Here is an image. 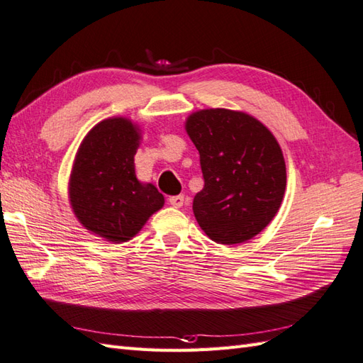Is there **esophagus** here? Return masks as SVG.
<instances>
[{
	"label": "esophagus",
	"instance_id": "obj_1",
	"mask_svg": "<svg viewBox=\"0 0 363 363\" xmlns=\"http://www.w3.org/2000/svg\"><path fill=\"white\" fill-rule=\"evenodd\" d=\"M168 202H170V206H173V207H176V208H179V207L184 206L185 198H184V195H176V196H170V198H168Z\"/></svg>",
	"mask_w": 363,
	"mask_h": 363
}]
</instances>
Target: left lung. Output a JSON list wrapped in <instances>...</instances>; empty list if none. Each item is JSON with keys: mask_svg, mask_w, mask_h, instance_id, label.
Returning a JSON list of instances; mask_svg holds the SVG:
<instances>
[{"mask_svg": "<svg viewBox=\"0 0 363 363\" xmlns=\"http://www.w3.org/2000/svg\"><path fill=\"white\" fill-rule=\"evenodd\" d=\"M185 128L199 151L204 187L193 213L208 238L237 244L254 238L280 208L286 189L281 148L254 117L230 109H202Z\"/></svg>", "mask_w": 363, "mask_h": 363, "instance_id": "left-lung-1", "label": "left lung"}]
</instances>
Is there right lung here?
<instances>
[{
	"label": "right lung",
	"mask_w": 363,
	"mask_h": 363,
	"mask_svg": "<svg viewBox=\"0 0 363 363\" xmlns=\"http://www.w3.org/2000/svg\"><path fill=\"white\" fill-rule=\"evenodd\" d=\"M138 147L136 126L116 117L97 123L75 156L69 182L74 213L88 230L108 241H128L164 206L155 185L136 178Z\"/></svg>",
	"instance_id": "1"
}]
</instances>
